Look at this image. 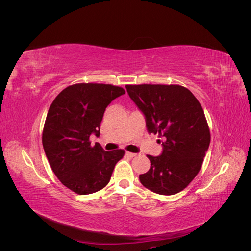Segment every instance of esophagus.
<instances>
[{
	"mask_svg": "<svg viewBox=\"0 0 251 251\" xmlns=\"http://www.w3.org/2000/svg\"><path fill=\"white\" fill-rule=\"evenodd\" d=\"M126 155L128 156V157H131V158H133V157H135L136 155H137V154H136V153H131V151H126Z\"/></svg>",
	"mask_w": 251,
	"mask_h": 251,
	"instance_id": "1",
	"label": "esophagus"
}]
</instances>
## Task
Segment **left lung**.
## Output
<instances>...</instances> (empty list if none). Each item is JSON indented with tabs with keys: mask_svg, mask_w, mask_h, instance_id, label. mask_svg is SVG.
<instances>
[{
	"mask_svg": "<svg viewBox=\"0 0 251 251\" xmlns=\"http://www.w3.org/2000/svg\"><path fill=\"white\" fill-rule=\"evenodd\" d=\"M128 95L143 112L149 133L162 142L160 156L148 155L151 169L141 184L159 195H175L201 170L210 143L206 117L198 100L180 85H126Z\"/></svg>",
	"mask_w": 251,
	"mask_h": 251,
	"instance_id": "left-lung-1",
	"label": "left lung"
}]
</instances>
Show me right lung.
<instances>
[{"label": "right lung", "instance_id": "obj_1", "mask_svg": "<svg viewBox=\"0 0 251 251\" xmlns=\"http://www.w3.org/2000/svg\"><path fill=\"white\" fill-rule=\"evenodd\" d=\"M124 88L81 82L64 89L52 101L43 128L42 142L53 173L78 195H89L107 185L124 150L104 151L91 146L90 136H100L105 108Z\"/></svg>", "mask_w": 251, "mask_h": 251}]
</instances>
